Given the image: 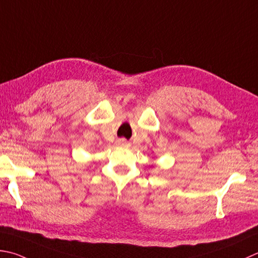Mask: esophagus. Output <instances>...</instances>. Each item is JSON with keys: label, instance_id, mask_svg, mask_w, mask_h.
<instances>
[{"label": "esophagus", "instance_id": "1", "mask_svg": "<svg viewBox=\"0 0 258 258\" xmlns=\"http://www.w3.org/2000/svg\"><path fill=\"white\" fill-rule=\"evenodd\" d=\"M120 142H122V143H123V144H125V143H126V142H125V141H124V140H122V141H120Z\"/></svg>", "mask_w": 258, "mask_h": 258}]
</instances>
